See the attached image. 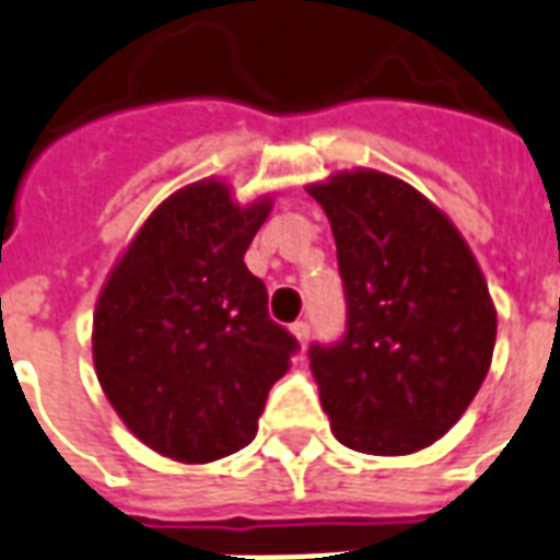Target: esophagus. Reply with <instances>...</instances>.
Wrapping results in <instances>:
<instances>
[{"label": "esophagus", "mask_w": 560, "mask_h": 560, "mask_svg": "<svg viewBox=\"0 0 560 560\" xmlns=\"http://www.w3.org/2000/svg\"><path fill=\"white\" fill-rule=\"evenodd\" d=\"M292 334H295V339L301 342V348H306V342H310V325H306V322H295V325H292Z\"/></svg>", "instance_id": "obj_1"}]
</instances>
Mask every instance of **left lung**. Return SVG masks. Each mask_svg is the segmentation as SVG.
Segmentation results:
<instances>
[{"mask_svg": "<svg viewBox=\"0 0 560 560\" xmlns=\"http://www.w3.org/2000/svg\"><path fill=\"white\" fill-rule=\"evenodd\" d=\"M310 195L330 218L345 334L310 345L334 436L410 455L464 416L487 377L495 306L452 221L395 176L339 174Z\"/></svg>", "mask_w": 560, "mask_h": 560, "instance_id": "1", "label": "left lung"}]
</instances>
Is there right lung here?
<instances>
[{
    "mask_svg": "<svg viewBox=\"0 0 560 560\" xmlns=\"http://www.w3.org/2000/svg\"><path fill=\"white\" fill-rule=\"evenodd\" d=\"M268 212V200L235 206L215 179L188 185L147 218L103 285L96 377L159 455L209 464L245 448L301 348L245 265Z\"/></svg>",
    "mask_w": 560,
    "mask_h": 560,
    "instance_id": "obj_1",
    "label": "right lung"
}]
</instances>
